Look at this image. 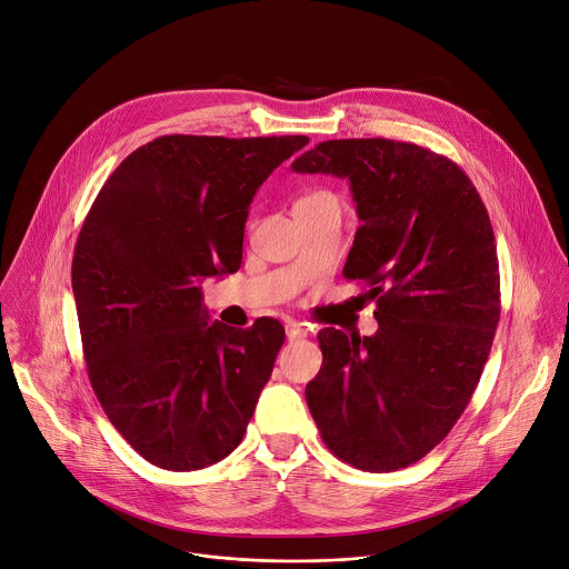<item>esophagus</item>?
<instances>
[{"label":"esophagus","mask_w":569,"mask_h":569,"mask_svg":"<svg viewBox=\"0 0 569 569\" xmlns=\"http://www.w3.org/2000/svg\"><path fill=\"white\" fill-rule=\"evenodd\" d=\"M286 336H288V340H301V338L308 336V331H306V327L299 325V322H288V325H286Z\"/></svg>","instance_id":"obj_1"}]
</instances>
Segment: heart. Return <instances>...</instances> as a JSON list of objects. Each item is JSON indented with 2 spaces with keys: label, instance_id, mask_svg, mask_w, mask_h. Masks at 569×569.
<instances>
[{
  "label": "heart",
  "instance_id": "heart-1",
  "mask_svg": "<svg viewBox=\"0 0 569 569\" xmlns=\"http://www.w3.org/2000/svg\"><path fill=\"white\" fill-rule=\"evenodd\" d=\"M320 194H327V192H311V194H306V197H301L299 201H311V199H316V197H320ZM297 201V203H299Z\"/></svg>",
  "mask_w": 569,
  "mask_h": 569
}]
</instances>
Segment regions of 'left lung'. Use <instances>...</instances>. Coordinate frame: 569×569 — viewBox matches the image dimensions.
Listing matches in <instances>:
<instances>
[{
  "label": "left lung",
  "mask_w": 569,
  "mask_h": 569,
  "mask_svg": "<svg viewBox=\"0 0 569 569\" xmlns=\"http://www.w3.org/2000/svg\"><path fill=\"white\" fill-rule=\"evenodd\" d=\"M349 181L360 227L342 274L377 301L375 336L318 333L306 403L325 445L366 472L427 456L481 379L499 322V263L486 206L453 161L386 138L327 140L292 163Z\"/></svg>",
  "instance_id": "8db88e82"
}]
</instances>
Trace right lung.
<instances>
[{
    "label": "right lung",
    "instance_id": "1",
    "mask_svg": "<svg viewBox=\"0 0 569 569\" xmlns=\"http://www.w3.org/2000/svg\"><path fill=\"white\" fill-rule=\"evenodd\" d=\"M306 142L161 136L118 166L81 227L72 290L90 386L157 468H209L247 431L286 331L209 322L197 281L240 268L256 190Z\"/></svg>",
    "mask_w": 569,
    "mask_h": 569
}]
</instances>
